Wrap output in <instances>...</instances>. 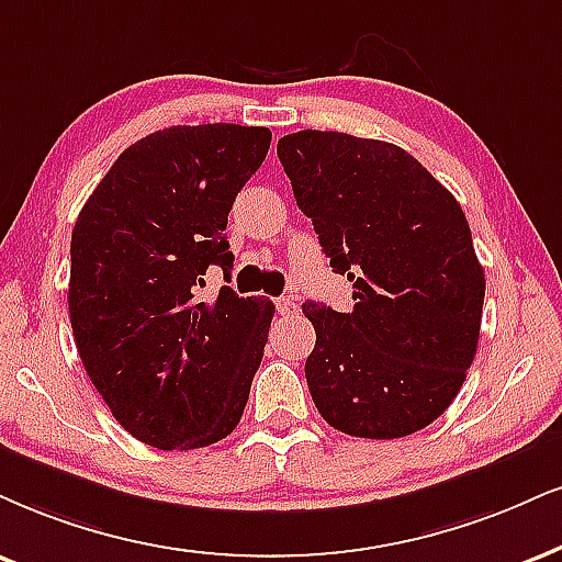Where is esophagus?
Here are the masks:
<instances>
[{
  "mask_svg": "<svg viewBox=\"0 0 562 562\" xmlns=\"http://www.w3.org/2000/svg\"><path fill=\"white\" fill-rule=\"evenodd\" d=\"M276 310H279L281 315H296V313H300V307H296V302L292 300V296H279V300H276Z\"/></svg>",
  "mask_w": 562,
  "mask_h": 562,
  "instance_id": "34e87169",
  "label": "esophagus"
}]
</instances>
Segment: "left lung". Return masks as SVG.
<instances>
[{
    "label": "left lung",
    "mask_w": 562,
    "mask_h": 562,
    "mask_svg": "<svg viewBox=\"0 0 562 562\" xmlns=\"http://www.w3.org/2000/svg\"><path fill=\"white\" fill-rule=\"evenodd\" d=\"M296 205L313 218L355 310L302 304L315 325L304 362L330 427L406 438L461 391L480 341L484 270L456 198L404 148L302 130L279 140Z\"/></svg>",
    "instance_id": "left-lung-1"
}]
</instances>
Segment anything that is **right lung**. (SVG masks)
Returning a JSON list of instances; mask_svg holds the SVG:
<instances>
[{
  "label": "right lung",
  "mask_w": 562,
  "mask_h": 562,
  "mask_svg": "<svg viewBox=\"0 0 562 562\" xmlns=\"http://www.w3.org/2000/svg\"><path fill=\"white\" fill-rule=\"evenodd\" d=\"M270 130L169 127L130 145L72 228L69 323L90 383L133 438L161 450L224 440L239 425L273 304L228 286L224 228L260 169Z\"/></svg>",
  "instance_id": "add662e5"
}]
</instances>
